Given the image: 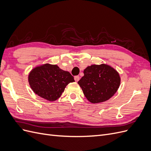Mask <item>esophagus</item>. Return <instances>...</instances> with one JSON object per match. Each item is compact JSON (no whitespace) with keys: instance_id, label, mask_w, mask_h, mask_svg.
Segmentation results:
<instances>
[{"instance_id":"obj_1","label":"esophagus","mask_w":151,"mask_h":151,"mask_svg":"<svg viewBox=\"0 0 151 151\" xmlns=\"http://www.w3.org/2000/svg\"><path fill=\"white\" fill-rule=\"evenodd\" d=\"M79 79H80V77H79V76H76L74 77V80H75L76 82H78V81H79Z\"/></svg>"}]
</instances>
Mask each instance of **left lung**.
I'll use <instances>...</instances> for the list:
<instances>
[{"instance_id": "obj_1", "label": "left lung", "mask_w": 151, "mask_h": 151, "mask_svg": "<svg viewBox=\"0 0 151 151\" xmlns=\"http://www.w3.org/2000/svg\"><path fill=\"white\" fill-rule=\"evenodd\" d=\"M78 81L86 98L92 103L107 101L115 94L120 84L116 70L106 64L92 65L84 70Z\"/></svg>"}]
</instances>
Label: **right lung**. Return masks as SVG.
<instances>
[{"label": "right lung", "mask_w": 151, "mask_h": 151, "mask_svg": "<svg viewBox=\"0 0 151 151\" xmlns=\"http://www.w3.org/2000/svg\"><path fill=\"white\" fill-rule=\"evenodd\" d=\"M28 81L35 94L50 101L60 98L66 86L75 81L69 72L48 63L33 68Z\"/></svg>", "instance_id": "add662e5"}]
</instances>
